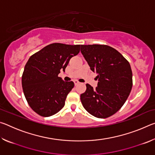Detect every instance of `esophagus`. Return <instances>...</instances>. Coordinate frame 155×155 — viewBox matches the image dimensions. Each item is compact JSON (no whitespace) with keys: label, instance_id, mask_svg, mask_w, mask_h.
Segmentation results:
<instances>
[{"label":"esophagus","instance_id":"34e87169","mask_svg":"<svg viewBox=\"0 0 155 155\" xmlns=\"http://www.w3.org/2000/svg\"><path fill=\"white\" fill-rule=\"evenodd\" d=\"M74 85H78V83H79V82H78V81L77 80H74Z\"/></svg>","mask_w":155,"mask_h":155}]
</instances>
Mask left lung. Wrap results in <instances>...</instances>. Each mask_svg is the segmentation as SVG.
Masks as SVG:
<instances>
[{
    "mask_svg": "<svg viewBox=\"0 0 155 155\" xmlns=\"http://www.w3.org/2000/svg\"><path fill=\"white\" fill-rule=\"evenodd\" d=\"M81 52L90 69L96 72L98 86L86 84L81 101L86 111L98 118H107L121 109L133 86L129 62L112 47L101 44L81 45Z\"/></svg>",
    "mask_w": 155,
    "mask_h": 155,
    "instance_id": "left-lung-1",
    "label": "left lung"
}]
</instances>
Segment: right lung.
<instances>
[{"label": "right lung", "instance_id": "obj_1", "mask_svg": "<svg viewBox=\"0 0 155 155\" xmlns=\"http://www.w3.org/2000/svg\"><path fill=\"white\" fill-rule=\"evenodd\" d=\"M81 45L53 43L30 57L22 76V85L28 105L43 117L59 112L65 105L72 81H64L58 74L72 57L80 52Z\"/></svg>", "mask_w": 155, "mask_h": 155}]
</instances>
